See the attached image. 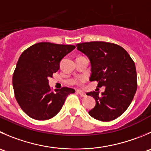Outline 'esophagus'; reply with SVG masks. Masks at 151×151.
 I'll return each mask as SVG.
<instances>
[{"mask_svg":"<svg viewBox=\"0 0 151 151\" xmlns=\"http://www.w3.org/2000/svg\"><path fill=\"white\" fill-rule=\"evenodd\" d=\"M77 93H78V94H80V96H82V97H85V96H86V93H85V92H83V91L77 90Z\"/></svg>","mask_w":151,"mask_h":151,"instance_id":"esophagus-1","label":"esophagus"}]
</instances>
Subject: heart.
I'll list each match as a JSON object with an SVG mask.
<instances>
[{
    "label": "heart",
    "instance_id": "1",
    "mask_svg": "<svg viewBox=\"0 0 151 151\" xmlns=\"http://www.w3.org/2000/svg\"><path fill=\"white\" fill-rule=\"evenodd\" d=\"M84 79L83 78H81V79H80V80H78V81H77V84H79V85H80V84H82V83H83V82H84Z\"/></svg>",
    "mask_w": 151,
    "mask_h": 151
}]
</instances>
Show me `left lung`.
<instances>
[{
  "label": "left lung",
  "instance_id": "left-lung-1",
  "mask_svg": "<svg viewBox=\"0 0 151 151\" xmlns=\"http://www.w3.org/2000/svg\"><path fill=\"white\" fill-rule=\"evenodd\" d=\"M77 46L90 60V81L98 82L99 88L105 87L102 95L97 91L87 93L96 100L94 108L88 111L89 115L102 122L116 119L129 107L137 91L134 60L122 46L115 43L92 41Z\"/></svg>",
  "mask_w": 151,
  "mask_h": 151
}]
</instances>
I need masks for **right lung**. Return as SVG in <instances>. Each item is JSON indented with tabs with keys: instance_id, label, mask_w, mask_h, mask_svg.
<instances>
[{
	"instance_id": "obj_1",
	"label": "right lung",
	"mask_w": 151,
	"mask_h": 151,
	"mask_svg": "<svg viewBox=\"0 0 151 151\" xmlns=\"http://www.w3.org/2000/svg\"><path fill=\"white\" fill-rule=\"evenodd\" d=\"M75 49L72 45L42 42L26 49L19 58L13 73L14 96L31 118L46 120L58 114L69 93L75 90L63 87L53 91L49 77L60 69V63Z\"/></svg>"
}]
</instances>
